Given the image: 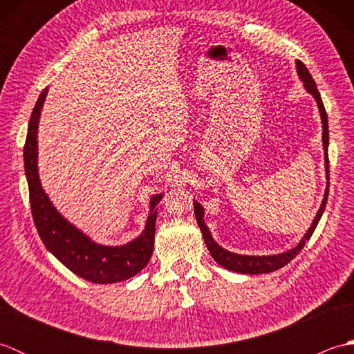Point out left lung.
I'll return each mask as SVG.
<instances>
[{
  "mask_svg": "<svg viewBox=\"0 0 354 354\" xmlns=\"http://www.w3.org/2000/svg\"><path fill=\"white\" fill-rule=\"evenodd\" d=\"M297 71L298 76L304 82V86L307 91H309L315 100L318 103V108L321 112V120H322V145H324V153H326V169H327V179H328V123H327V112L324 108V103H322V99L319 95V91L317 85H315V80L312 77V74L309 73V70L306 68V65L301 61H297ZM327 196H328V183H327V190L324 194V201H322V205L318 209V214L315 217V221L312 223V227L309 228V231L306 232L304 239L299 242L295 248H292L290 251H286L283 254L278 255H263V257H255V255H239L234 252H230L227 250H223L222 246L217 245L209 231L207 228V225L204 222V208H202L198 202H194V214H196V221L199 228L202 231V236H204L205 245L208 248L209 254L212 257L219 263L221 266L227 268L230 270H234V272H240V274H266V272H274V270L283 268L284 265L297 257V254L303 250V246L306 243V240H309L313 234L315 228L321 219L322 213H324V208L327 204Z\"/></svg>",
  "mask_w": 354,
  "mask_h": 354,
  "instance_id": "obj_1",
  "label": "left lung"
}]
</instances>
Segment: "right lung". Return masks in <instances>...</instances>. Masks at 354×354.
Masks as SVG:
<instances>
[{
  "label": "right lung",
  "mask_w": 354,
  "mask_h": 354,
  "mask_svg": "<svg viewBox=\"0 0 354 354\" xmlns=\"http://www.w3.org/2000/svg\"><path fill=\"white\" fill-rule=\"evenodd\" d=\"M48 88L37 99L28 122L24 145V167L28 183L32 214L45 248L64 263L71 272L97 284L118 283L138 274L145 268L153 251L156 205L161 194L150 201V213L141 236L123 246H102L91 242L85 234L56 212L47 194L44 193L37 175V123Z\"/></svg>",
  "instance_id": "add662e5"
}]
</instances>
